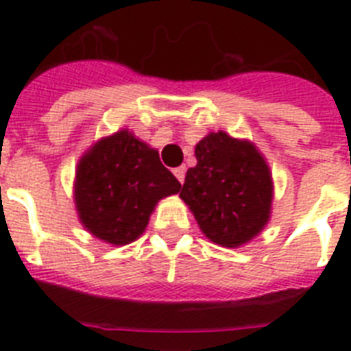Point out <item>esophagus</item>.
I'll use <instances>...</instances> for the list:
<instances>
[{"label": "esophagus", "instance_id": "obj_1", "mask_svg": "<svg viewBox=\"0 0 351 351\" xmlns=\"http://www.w3.org/2000/svg\"><path fill=\"white\" fill-rule=\"evenodd\" d=\"M173 173H175V176L178 178V182H180V184H184V180H186V167H176Z\"/></svg>", "mask_w": 351, "mask_h": 351}]
</instances>
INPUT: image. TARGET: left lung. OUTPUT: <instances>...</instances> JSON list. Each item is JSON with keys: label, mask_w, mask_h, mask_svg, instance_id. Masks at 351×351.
Returning a JSON list of instances; mask_svg holds the SVG:
<instances>
[{"label": "left lung", "mask_w": 351, "mask_h": 351, "mask_svg": "<svg viewBox=\"0 0 351 351\" xmlns=\"http://www.w3.org/2000/svg\"><path fill=\"white\" fill-rule=\"evenodd\" d=\"M180 198L215 244L239 247L261 233L271 213L273 182L266 160L251 142L209 132L195 147Z\"/></svg>", "instance_id": "obj_1"}]
</instances>
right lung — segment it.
I'll return each instance as SVG.
<instances>
[{
    "instance_id": "1",
    "label": "right lung",
    "mask_w": 351,
    "mask_h": 351,
    "mask_svg": "<svg viewBox=\"0 0 351 351\" xmlns=\"http://www.w3.org/2000/svg\"><path fill=\"white\" fill-rule=\"evenodd\" d=\"M180 187L158 151L123 129L101 138L80 158L74 202L89 233L123 245L143 233L158 200Z\"/></svg>"
}]
</instances>
